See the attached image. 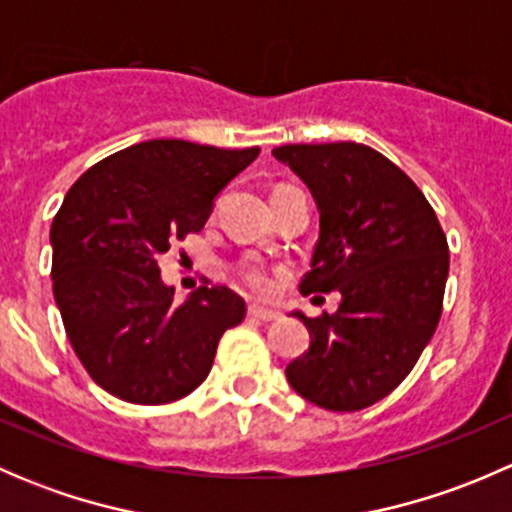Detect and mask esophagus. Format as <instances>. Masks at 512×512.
I'll return each mask as SVG.
<instances>
[{
    "mask_svg": "<svg viewBox=\"0 0 512 512\" xmlns=\"http://www.w3.org/2000/svg\"><path fill=\"white\" fill-rule=\"evenodd\" d=\"M247 314H250L252 319H257V322H275V319H280V312H277V309L260 307V304H250V307H247Z\"/></svg>",
    "mask_w": 512,
    "mask_h": 512,
    "instance_id": "1",
    "label": "esophagus"
}]
</instances>
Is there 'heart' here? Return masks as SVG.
<instances>
[{
  "label": "heart",
  "instance_id": "heart-1",
  "mask_svg": "<svg viewBox=\"0 0 512 512\" xmlns=\"http://www.w3.org/2000/svg\"><path fill=\"white\" fill-rule=\"evenodd\" d=\"M242 280L247 282L255 292L260 294H267L272 292V287H275V280H272L270 270L262 265H245L242 267Z\"/></svg>",
  "mask_w": 512,
  "mask_h": 512
}]
</instances>
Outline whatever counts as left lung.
<instances>
[{
  "instance_id": "1",
  "label": "left lung",
  "mask_w": 512,
  "mask_h": 512,
  "mask_svg": "<svg viewBox=\"0 0 512 512\" xmlns=\"http://www.w3.org/2000/svg\"><path fill=\"white\" fill-rule=\"evenodd\" d=\"M272 156L299 175L319 210L299 292L342 294L334 314L292 312L309 329V349L287 364V381L322 409H366L409 376L436 332L446 235L414 180L374 148L297 143Z\"/></svg>"
}]
</instances>
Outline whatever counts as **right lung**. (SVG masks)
<instances>
[{"instance_id": "obj_1", "label": "right lung", "mask_w": 512, "mask_h": 512, "mask_svg": "<svg viewBox=\"0 0 512 512\" xmlns=\"http://www.w3.org/2000/svg\"><path fill=\"white\" fill-rule=\"evenodd\" d=\"M260 148L156 138L86 170L51 223V280L66 337L91 379L128 404H170L210 374L220 337L245 317L227 287L175 304L158 257L203 230L220 190Z\"/></svg>"}]
</instances>
